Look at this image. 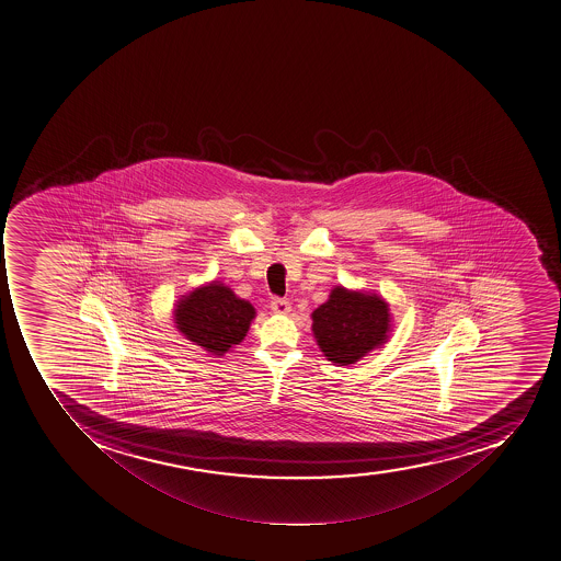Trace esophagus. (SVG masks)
Segmentation results:
<instances>
[{
    "label": "esophagus",
    "instance_id": "1",
    "mask_svg": "<svg viewBox=\"0 0 561 561\" xmlns=\"http://www.w3.org/2000/svg\"><path fill=\"white\" fill-rule=\"evenodd\" d=\"M271 310L276 316H287L288 311H290V302L287 299H282V297H274L273 301H271Z\"/></svg>",
    "mask_w": 561,
    "mask_h": 561
}]
</instances>
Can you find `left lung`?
Masks as SVG:
<instances>
[{
  "mask_svg": "<svg viewBox=\"0 0 561 561\" xmlns=\"http://www.w3.org/2000/svg\"><path fill=\"white\" fill-rule=\"evenodd\" d=\"M313 336L329 362L345 366L359 362L388 340V302L377 294L334 287L313 313Z\"/></svg>",
  "mask_w": 561,
  "mask_h": 561,
  "instance_id": "1",
  "label": "left lung"
}]
</instances>
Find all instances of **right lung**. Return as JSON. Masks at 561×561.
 <instances>
[{
	"mask_svg": "<svg viewBox=\"0 0 561 561\" xmlns=\"http://www.w3.org/2000/svg\"><path fill=\"white\" fill-rule=\"evenodd\" d=\"M255 308L219 282L198 287L176 302L175 324L185 339L213 356L227 354L244 340Z\"/></svg>",
	"mask_w": 561,
	"mask_h": 561,
	"instance_id": "obj_1",
	"label": "right lung"
}]
</instances>
